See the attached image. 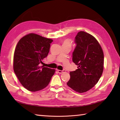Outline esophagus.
Returning <instances> with one entry per match:
<instances>
[{"label": "esophagus", "instance_id": "1", "mask_svg": "<svg viewBox=\"0 0 120 120\" xmlns=\"http://www.w3.org/2000/svg\"><path fill=\"white\" fill-rule=\"evenodd\" d=\"M57 71L59 73V74H62L63 73V72H65V70H63V71H61V70H57Z\"/></svg>", "mask_w": 120, "mask_h": 120}]
</instances>
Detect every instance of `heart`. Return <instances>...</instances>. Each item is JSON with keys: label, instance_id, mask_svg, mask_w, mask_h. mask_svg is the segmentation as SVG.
Here are the masks:
<instances>
[{"label": "heart", "instance_id": "heart-1", "mask_svg": "<svg viewBox=\"0 0 120 120\" xmlns=\"http://www.w3.org/2000/svg\"><path fill=\"white\" fill-rule=\"evenodd\" d=\"M63 44L71 45V42L68 40H66L64 41V42H63Z\"/></svg>", "mask_w": 120, "mask_h": 120}]
</instances>
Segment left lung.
Masks as SVG:
<instances>
[{
    "label": "left lung",
    "mask_w": 120,
    "mask_h": 120,
    "mask_svg": "<svg viewBox=\"0 0 120 120\" xmlns=\"http://www.w3.org/2000/svg\"><path fill=\"white\" fill-rule=\"evenodd\" d=\"M75 43L72 60L78 68L70 72L67 85L76 92L83 93L92 88L102 75L104 53L95 38L86 32H78Z\"/></svg>",
    "instance_id": "left-lung-1"
}]
</instances>
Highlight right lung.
Returning <instances> with one entry per match:
<instances>
[{
  "instance_id": "1",
  "label": "right lung",
  "mask_w": 120,
  "mask_h": 120,
  "mask_svg": "<svg viewBox=\"0 0 120 120\" xmlns=\"http://www.w3.org/2000/svg\"><path fill=\"white\" fill-rule=\"evenodd\" d=\"M52 41L30 34L18 42L14 54L13 69L20 82L28 90L35 92L45 88L55 74V70L41 66Z\"/></svg>"
}]
</instances>
